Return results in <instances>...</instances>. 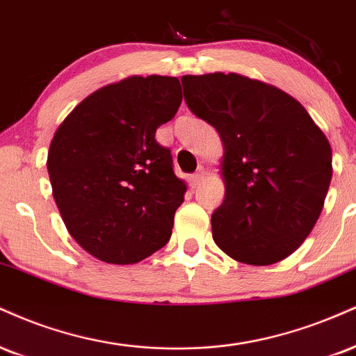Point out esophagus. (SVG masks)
Listing matches in <instances>:
<instances>
[{
  "label": "esophagus",
  "mask_w": 356,
  "mask_h": 356,
  "mask_svg": "<svg viewBox=\"0 0 356 356\" xmlns=\"http://www.w3.org/2000/svg\"><path fill=\"white\" fill-rule=\"evenodd\" d=\"M204 175H205L204 167H200V169L197 170L195 174H192V175H191V177H189V186L192 187V189H195V187H199V186H200V182H202Z\"/></svg>",
  "instance_id": "obj_1"
}]
</instances>
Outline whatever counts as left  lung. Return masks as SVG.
Masks as SVG:
<instances>
[{"label":"left lung","instance_id":"left-lung-1","mask_svg":"<svg viewBox=\"0 0 356 356\" xmlns=\"http://www.w3.org/2000/svg\"><path fill=\"white\" fill-rule=\"evenodd\" d=\"M181 81L189 109L224 144L225 197L212 213L213 242L242 264L286 259L322 213L333 174L328 139L275 86L235 72Z\"/></svg>","mask_w":356,"mask_h":356}]
</instances>
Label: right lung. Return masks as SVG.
I'll use <instances>...</instances> for the list:
<instances>
[{
    "label": "right lung",
    "instance_id": "obj_1",
    "mask_svg": "<svg viewBox=\"0 0 356 356\" xmlns=\"http://www.w3.org/2000/svg\"><path fill=\"white\" fill-rule=\"evenodd\" d=\"M181 102L177 78L131 76L89 94L54 132L46 164L56 205L102 262L137 264L169 242L187 186L156 131Z\"/></svg>",
    "mask_w": 356,
    "mask_h": 356
}]
</instances>
